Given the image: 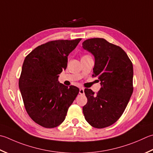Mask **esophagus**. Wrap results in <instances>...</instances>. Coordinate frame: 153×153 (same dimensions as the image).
Returning <instances> with one entry per match:
<instances>
[{
	"instance_id": "esophagus-1",
	"label": "esophagus",
	"mask_w": 153,
	"mask_h": 153,
	"mask_svg": "<svg viewBox=\"0 0 153 153\" xmlns=\"http://www.w3.org/2000/svg\"><path fill=\"white\" fill-rule=\"evenodd\" d=\"M79 94H81V95H83V94H84V88H80L79 89Z\"/></svg>"
}]
</instances>
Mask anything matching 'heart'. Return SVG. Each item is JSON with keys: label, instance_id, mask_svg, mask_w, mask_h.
I'll return each instance as SVG.
<instances>
[{"label": "heart", "instance_id": "obj_1", "mask_svg": "<svg viewBox=\"0 0 153 153\" xmlns=\"http://www.w3.org/2000/svg\"><path fill=\"white\" fill-rule=\"evenodd\" d=\"M86 56H87V55H86Z\"/></svg>", "mask_w": 153, "mask_h": 153}]
</instances>
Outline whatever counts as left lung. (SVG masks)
<instances>
[{
    "mask_svg": "<svg viewBox=\"0 0 153 153\" xmlns=\"http://www.w3.org/2000/svg\"><path fill=\"white\" fill-rule=\"evenodd\" d=\"M82 45L95 57L92 77L101 85L96 94L85 89L88 102L83 107V115L92 127H109L121 117L133 94V64L121 47L104 38L88 39Z\"/></svg>",
    "mask_w": 153,
    "mask_h": 153,
    "instance_id": "1",
    "label": "left lung"
}]
</instances>
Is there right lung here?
I'll return each mask as SVG.
<instances>
[{"label": "right lung", "instance_id": "obj_1", "mask_svg": "<svg viewBox=\"0 0 153 153\" xmlns=\"http://www.w3.org/2000/svg\"><path fill=\"white\" fill-rule=\"evenodd\" d=\"M82 38L49 41L36 48L24 61L19 85L27 113L45 128H54L64 121L79 89L58 83L68 65V56Z\"/></svg>", "mask_w": 153, "mask_h": 153}]
</instances>
